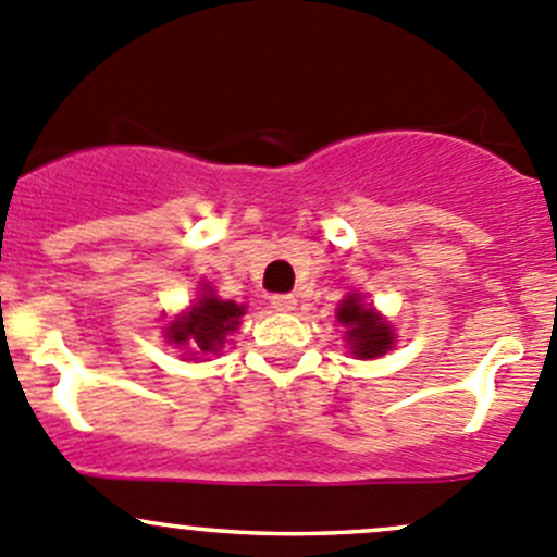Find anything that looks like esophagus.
<instances>
[{
	"mask_svg": "<svg viewBox=\"0 0 557 557\" xmlns=\"http://www.w3.org/2000/svg\"><path fill=\"white\" fill-rule=\"evenodd\" d=\"M271 306L276 308V311H295V306H297V300H295V295H273L271 297Z\"/></svg>",
	"mask_w": 557,
	"mask_h": 557,
	"instance_id": "obj_1",
	"label": "esophagus"
}]
</instances>
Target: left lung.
Returning <instances> with one entry per match:
<instances>
[{
    "label": "left lung",
    "mask_w": 557,
    "mask_h": 557,
    "mask_svg": "<svg viewBox=\"0 0 557 557\" xmlns=\"http://www.w3.org/2000/svg\"><path fill=\"white\" fill-rule=\"evenodd\" d=\"M335 319L346 327V341H349V349L357 360H373V357H382L393 349V327L379 317L376 308L362 302L360 292H351L341 300Z\"/></svg>",
    "instance_id": "left-lung-1"
}]
</instances>
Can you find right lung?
Listing matches in <instances>:
<instances>
[{"mask_svg":"<svg viewBox=\"0 0 557 557\" xmlns=\"http://www.w3.org/2000/svg\"><path fill=\"white\" fill-rule=\"evenodd\" d=\"M244 313L246 306L222 300L213 292V286L202 284L200 297L164 327V338H168V344L189 351L191 360L206 355H219L224 338L238 330Z\"/></svg>","mask_w":557,"mask_h":557,"instance_id":"obj_1","label":"right lung"}]
</instances>
